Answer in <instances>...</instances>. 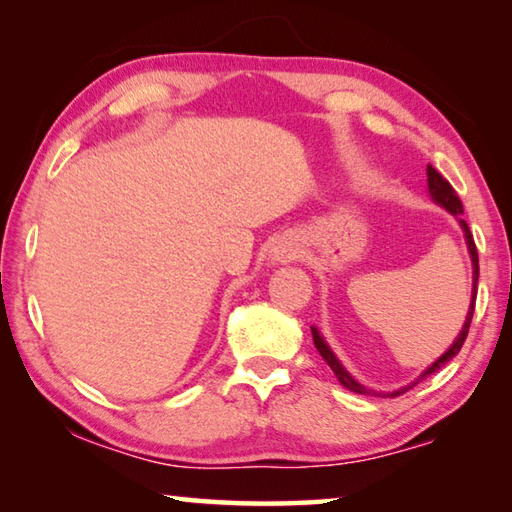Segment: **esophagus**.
Returning <instances> with one entry per match:
<instances>
[{"label":"esophagus","mask_w":512,"mask_h":512,"mask_svg":"<svg viewBox=\"0 0 512 512\" xmlns=\"http://www.w3.org/2000/svg\"><path fill=\"white\" fill-rule=\"evenodd\" d=\"M298 257V248L291 244V241H277V244L271 248V262L280 264V262H291V259Z\"/></svg>","instance_id":"obj_1"}]
</instances>
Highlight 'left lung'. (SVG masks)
Here are the masks:
<instances>
[{
	"label": "left lung",
	"instance_id": "left-lung-1",
	"mask_svg": "<svg viewBox=\"0 0 512 512\" xmlns=\"http://www.w3.org/2000/svg\"><path fill=\"white\" fill-rule=\"evenodd\" d=\"M427 185H429V196H431V201L436 203V205H440V207H445V210L449 212V214H454L456 216V221H458V225H461L463 228V232H465V244H467V253H470V257H472V300H470V309H467V316H465V323H463V327H461V332H458V336L454 339V343L449 345L447 348V352H443L440 354V357L431 363V366L422 372V375L413 381V384H409V386H402V388H397V391H393V393H375V391H370V388H366L363 384H359L357 379H354L348 370L343 368V363L336 359V354L332 352V348H329V345L325 343V339L323 336H320V332H318V327H311V336H314V345H316V350L320 352V357H323L325 361H327V366L332 368V372L336 375V379L341 381V384L348 388V391H352V393H359V395H368V393H375V395H379V397H397V395H402V393H406L409 391V388H413L415 384H418V381H422L424 377H429V375H433V372L436 370H440L445 366L447 361H452L458 352H461V348H463V343H465V336H467V329H470V323H472V314H474V300H476V282H479V255H476V246H474V239H472V232H470V228H467V223L463 221V203H461V198L456 196V192H454V187L447 183V180L440 176V173L431 167H427Z\"/></svg>",
	"mask_w": 512,
	"mask_h": 512
}]
</instances>
